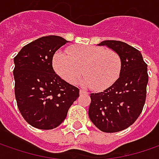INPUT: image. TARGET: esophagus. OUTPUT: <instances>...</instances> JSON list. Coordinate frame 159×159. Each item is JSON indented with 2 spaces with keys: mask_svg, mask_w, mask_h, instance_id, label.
I'll use <instances>...</instances> for the list:
<instances>
[{
  "mask_svg": "<svg viewBox=\"0 0 159 159\" xmlns=\"http://www.w3.org/2000/svg\"><path fill=\"white\" fill-rule=\"evenodd\" d=\"M79 93H80V94H88V93H87V92H85L84 90H82V89L80 90Z\"/></svg>",
  "mask_w": 159,
  "mask_h": 159,
  "instance_id": "1",
  "label": "esophagus"
}]
</instances>
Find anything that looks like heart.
Segmentation results:
<instances>
[{
    "instance_id": "b5f03b06",
    "label": "heart",
    "mask_w": 159,
    "mask_h": 159,
    "mask_svg": "<svg viewBox=\"0 0 159 159\" xmlns=\"http://www.w3.org/2000/svg\"><path fill=\"white\" fill-rule=\"evenodd\" d=\"M56 72L69 84H75L83 74L81 84L98 91L111 86L118 79L122 68L119 55L100 46H71L57 52L53 58ZM83 69H81V67Z\"/></svg>"
}]
</instances>
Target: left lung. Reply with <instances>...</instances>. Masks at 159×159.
Listing matches in <instances>:
<instances>
[{"label": "left lung", "instance_id": "left-lung-1", "mask_svg": "<svg viewBox=\"0 0 159 159\" xmlns=\"http://www.w3.org/2000/svg\"><path fill=\"white\" fill-rule=\"evenodd\" d=\"M106 45L121 59L119 78L105 91L91 93L89 117L104 133L120 132L132 125L142 113L148 81L147 64L137 49L120 41L107 40Z\"/></svg>", "mask_w": 159, "mask_h": 159}]
</instances>
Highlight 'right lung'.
Returning <instances> with one entry per match:
<instances>
[{"label":"right lung","mask_w":159,"mask_h":159,"mask_svg":"<svg viewBox=\"0 0 159 159\" xmlns=\"http://www.w3.org/2000/svg\"><path fill=\"white\" fill-rule=\"evenodd\" d=\"M66 43L60 36H43L24 46L14 58L17 107L34 127H58L79 97V89L61 79L52 67L53 55Z\"/></svg>","instance_id":"add662e5"}]
</instances>
